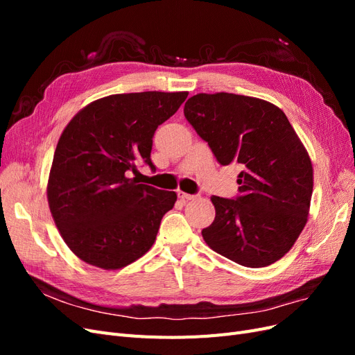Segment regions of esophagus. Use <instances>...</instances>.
Listing matches in <instances>:
<instances>
[{
  "instance_id": "esophagus-1",
  "label": "esophagus",
  "mask_w": 355,
  "mask_h": 355,
  "mask_svg": "<svg viewBox=\"0 0 355 355\" xmlns=\"http://www.w3.org/2000/svg\"><path fill=\"white\" fill-rule=\"evenodd\" d=\"M178 197H179L180 200L188 201V200H194V198H197L198 196H192V194H187V192H184V191H178Z\"/></svg>"
}]
</instances>
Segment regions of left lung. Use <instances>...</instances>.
Listing matches in <instances>:
<instances>
[{
    "mask_svg": "<svg viewBox=\"0 0 355 355\" xmlns=\"http://www.w3.org/2000/svg\"><path fill=\"white\" fill-rule=\"evenodd\" d=\"M185 118L222 166L239 164L240 196L211 197L216 216L201 231L211 250L262 268L292 249L308 220L314 176L304 144L278 106L234 93H198Z\"/></svg>",
    "mask_w": 355,
    "mask_h": 355,
    "instance_id": "left-lung-1",
    "label": "left lung"
}]
</instances>
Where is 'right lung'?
Wrapping results in <instances>:
<instances>
[{"instance_id": "obj_1", "label": "right lung", "mask_w": 355, "mask_h": 355, "mask_svg": "<svg viewBox=\"0 0 355 355\" xmlns=\"http://www.w3.org/2000/svg\"><path fill=\"white\" fill-rule=\"evenodd\" d=\"M188 92L111 94L75 114L62 132L47 200L63 241L85 263L120 270L151 249L176 192L139 184L132 173L151 161L153 136Z\"/></svg>"}]
</instances>
